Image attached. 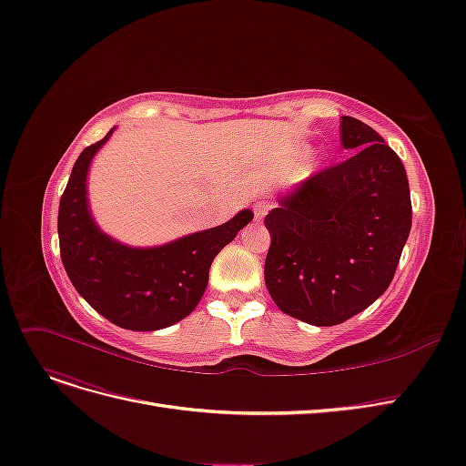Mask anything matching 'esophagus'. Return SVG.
I'll return each instance as SVG.
<instances>
[{
	"mask_svg": "<svg viewBox=\"0 0 466 466\" xmlns=\"http://www.w3.org/2000/svg\"><path fill=\"white\" fill-rule=\"evenodd\" d=\"M269 210H271V204L269 202H256L254 204V218H256V221H262Z\"/></svg>",
	"mask_w": 466,
	"mask_h": 466,
	"instance_id": "1",
	"label": "esophagus"
}]
</instances>
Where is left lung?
Masks as SVG:
<instances>
[{"label": "left lung", "mask_w": 466, "mask_h": 466, "mask_svg": "<svg viewBox=\"0 0 466 466\" xmlns=\"http://www.w3.org/2000/svg\"><path fill=\"white\" fill-rule=\"evenodd\" d=\"M339 135L355 154L283 192L264 219L268 291L312 326L341 324L386 293L412 223L407 171L386 140L347 116Z\"/></svg>", "instance_id": "8db88e82"}]
</instances>
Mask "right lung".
I'll use <instances>...</instances> for the list:
<instances>
[{
	"instance_id": "obj_1",
	"label": "right lung",
	"mask_w": 466,
	"mask_h": 466,
	"mask_svg": "<svg viewBox=\"0 0 466 466\" xmlns=\"http://www.w3.org/2000/svg\"><path fill=\"white\" fill-rule=\"evenodd\" d=\"M114 131L116 127L100 142L85 148L73 166L59 200L61 262L78 295L111 324L133 331L164 329L197 309L218 252L254 214L240 210L218 228L159 247L119 243L94 221L86 187L92 159Z\"/></svg>"
}]
</instances>
